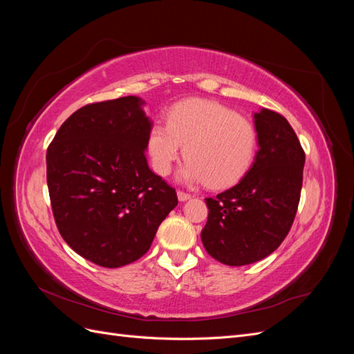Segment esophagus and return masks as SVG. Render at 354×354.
Returning a JSON list of instances; mask_svg holds the SVG:
<instances>
[{
  "mask_svg": "<svg viewBox=\"0 0 354 354\" xmlns=\"http://www.w3.org/2000/svg\"><path fill=\"white\" fill-rule=\"evenodd\" d=\"M177 196L180 201H187L190 198V194H187V192H183V190H178Z\"/></svg>",
  "mask_w": 354,
  "mask_h": 354,
  "instance_id": "34e87169",
  "label": "esophagus"
}]
</instances>
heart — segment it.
<instances>
[{
	"label": "heart",
	"mask_w": 354,
	"mask_h": 354,
	"mask_svg": "<svg viewBox=\"0 0 354 354\" xmlns=\"http://www.w3.org/2000/svg\"><path fill=\"white\" fill-rule=\"evenodd\" d=\"M167 124L149 128L146 149L152 168L168 176L185 151L187 181L221 189L236 185L255 159L259 136L248 118L218 102L186 99L167 112ZM185 149H183V146Z\"/></svg>",
	"instance_id": "1"
}]
</instances>
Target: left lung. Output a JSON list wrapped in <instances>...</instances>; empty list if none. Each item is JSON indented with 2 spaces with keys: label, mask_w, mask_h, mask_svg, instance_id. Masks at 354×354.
Masks as SVG:
<instances>
[{
  "label": "left lung",
  "mask_w": 354,
  "mask_h": 354,
  "mask_svg": "<svg viewBox=\"0 0 354 354\" xmlns=\"http://www.w3.org/2000/svg\"><path fill=\"white\" fill-rule=\"evenodd\" d=\"M254 118L260 149L251 169L236 186L205 199L201 239L212 259L227 266L270 255L291 230L301 195L306 153L292 127L269 109Z\"/></svg>",
  "instance_id": "left-lung-1"
}]
</instances>
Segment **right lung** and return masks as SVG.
I'll return each mask as SVG.
<instances>
[{"instance_id":"obj_1","label":"right lung","mask_w":354,"mask_h":354,"mask_svg":"<svg viewBox=\"0 0 354 354\" xmlns=\"http://www.w3.org/2000/svg\"><path fill=\"white\" fill-rule=\"evenodd\" d=\"M127 95L82 106L47 149V185L59 233L88 261L115 269L143 257L177 205L176 189L146 159L151 128Z\"/></svg>"}]
</instances>
